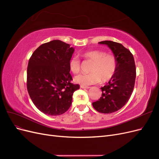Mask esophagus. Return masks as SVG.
I'll return each instance as SVG.
<instances>
[{"label":"esophagus","instance_id":"34e87169","mask_svg":"<svg viewBox=\"0 0 159 159\" xmlns=\"http://www.w3.org/2000/svg\"><path fill=\"white\" fill-rule=\"evenodd\" d=\"M81 88H83V89H89L90 87H89V86H85V85H81L80 86Z\"/></svg>","mask_w":159,"mask_h":159}]
</instances>
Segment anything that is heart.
Segmentation results:
<instances>
[{
	"mask_svg": "<svg viewBox=\"0 0 159 159\" xmlns=\"http://www.w3.org/2000/svg\"><path fill=\"white\" fill-rule=\"evenodd\" d=\"M86 60L92 61L88 74H81L75 78L76 82L82 85H89L99 82H107L111 79L117 70L116 57L102 50H91L82 54ZM69 68L73 74H78L81 65L78 57L74 56L69 61Z\"/></svg>",
	"mask_w": 159,
	"mask_h": 159,
	"instance_id": "b5f03b06",
	"label": "heart"
}]
</instances>
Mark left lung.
I'll use <instances>...</instances> for the list:
<instances>
[{"mask_svg": "<svg viewBox=\"0 0 159 159\" xmlns=\"http://www.w3.org/2000/svg\"><path fill=\"white\" fill-rule=\"evenodd\" d=\"M116 57L118 66L116 73L103 88L102 97L92 103L94 109L102 113L117 111L131 98L136 78V67L133 54L121 44L113 41H102Z\"/></svg>", "mask_w": 159, "mask_h": 159, "instance_id": "1", "label": "left lung"}]
</instances>
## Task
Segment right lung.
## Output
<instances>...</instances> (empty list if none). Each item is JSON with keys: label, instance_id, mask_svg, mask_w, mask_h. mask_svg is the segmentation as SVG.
<instances>
[{"label": "right lung", "instance_id": "obj_1", "mask_svg": "<svg viewBox=\"0 0 159 159\" xmlns=\"http://www.w3.org/2000/svg\"><path fill=\"white\" fill-rule=\"evenodd\" d=\"M74 49L55 40L33 52L27 68V90L35 106L49 115H60L70 107L72 95L80 89L71 83L69 61Z\"/></svg>", "mask_w": 159, "mask_h": 159}]
</instances>
